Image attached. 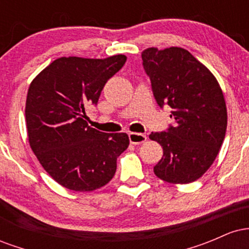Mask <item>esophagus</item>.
<instances>
[{"label":"esophagus","mask_w":249,"mask_h":249,"mask_svg":"<svg viewBox=\"0 0 249 249\" xmlns=\"http://www.w3.org/2000/svg\"><path fill=\"white\" fill-rule=\"evenodd\" d=\"M128 138H130L131 144H133V145H139L146 141V136H145V134L137 133V132L128 133Z\"/></svg>","instance_id":"34e87169"}]
</instances>
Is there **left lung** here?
I'll list each match as a JSON object with an SVG mask.
<instances>
[{"mask_svg": "<svg viewBox=\"0 0 249 249\" xmlns=\"http://www.w3.org/2000/svg\"><path fill=\"white\" fill-rule=\"evenodd\" d=\"M153 96L160 107L170 105L166 132H152L162 157L153 167L159 179L188 184L199 179L218 156L227 127V108L218 81L202 63L178 47L142 53Z\"/></svg>", "mask_w": 249, "mask_h": 249, "instance_id": "1", "label": "left lung"}]
</instances>
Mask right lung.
I'll list each match as a JSON object with an SVG mask.
<instances>
[{
	"label": "right lung",
	"instance_id": "1",
	"mask_svg": "<svg viewBox=\"0 0 249 249\" xmlns=\"http://www.w3.org/2000/svg\"><path fill=\"white\" fill-rule=\"evenodd\" d=\"M125 62V55L61 57L30 83L25 102L30 147L51 178L68 190L90 192L107 185L130 144L126 133L101 132L85 119V108L97 104Z\"/></svg>",
	"mask_w": 249,
	"mask_h": 249
}]
</instances>
